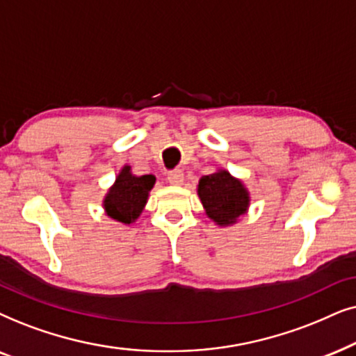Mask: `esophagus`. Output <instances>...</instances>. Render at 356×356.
<instances>
[{"mask_svg": "<svg viewBox=\"0 0 356 356\" xmlns=\"http://www.w3.org/2000/svg\"><path fill=\"white\" fill-rule=\"evenodd\" d=\"M168 182L170 186H182L184 182V172L181 169H174L168 174Z\"/></svg>", "mask_w": 356, "mask_h": 356, "instance_id": "34e87169", "label": "esophagus"}]
</instances>
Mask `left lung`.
Wrapping results in <instances>:
<instances>
[{"label":"left lung","instance_id":"8db88e82","mask_svg":"<svg viewBox=\"0 0 356 356\" xmlns=\"http://www.w3.org/2000/svg\"><path fill=\"white\" fill-rule=\"evenodd\" d=\"M197 193L207 216L221 227L236 225L250 205V193L243 181L233 177L226 169L203 175L198 181Z\"/></svg>","mask_w":356,"mask_h":356}]
</instances>
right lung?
<instances>
[{
    "label": "right lung",
    "mask_w": 356,
    "mask_h": 356,
    "mask_svg": "<svg viewBox=\"0 0 356 356\" xmlns=\"http://www.w3.org/2000/svg\"><path fill=\"white\" fill-rule=\"evenodd\" d=\"M154 182V175H135L131 174L130 165H123L104 197L102 207L106 215L122 225H134L145 210Z\"/></svg>",
    "instance_id": "right-lung-1"
}]
</instances>
